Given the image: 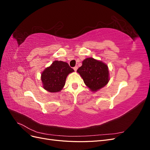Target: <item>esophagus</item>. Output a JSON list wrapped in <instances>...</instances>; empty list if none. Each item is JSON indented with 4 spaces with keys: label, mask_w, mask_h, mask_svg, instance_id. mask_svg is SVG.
I'll return each instance as SVG.
<instances>
[{
    "label": "esophagus",
    "mask_w": 150,
    "mask_h": 150,
    "mask_svg": "<svg viewBox=\"0 0 150 150\" xmlns=\"http://www.w3.org/2000/svg\"><path fill=\"white\" fill-rule=\"evenodd\" d=\"M73 69H74V70L75 71H77V69H78V67H77V66H75V67H73Z\"/></svg>",
    "instance_id": "34e87169"
}]
</instances>
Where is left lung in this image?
<instances>
[{
    "instance_id": "1",
    "label": "left lung",
    "mask_w": 150,
    "mask_h": 150,
    "mask_svg": "<svg viewBox=\"0 0 150 150\" xmlns=\"http://www.w3.org/2000/svg\"><path fill=\"white\" fill-rule=\"evenodd\" d=\"M85 84L93 91L106 86L109 81V71L106 64L94 58H86L83 65L77 70Z\"/></svg>"
}]
</instances>
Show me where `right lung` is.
<instances>
[{"instance_id": "obj_1", "label": "right lung", "mask_w": 150, "mask_h": 150, "mask_svg": "<svg viewBox=\"0 0 150 150\" xmlns=\"http://www.w3.org/2000/svg\"><path fill=\"white\" fill-rule=\"evenodd\" d=\"M74 69L67 62L55 61L41 74L44 88L49 92H59L65 85L67 76Z\"/></svg>"}]
</instances>
